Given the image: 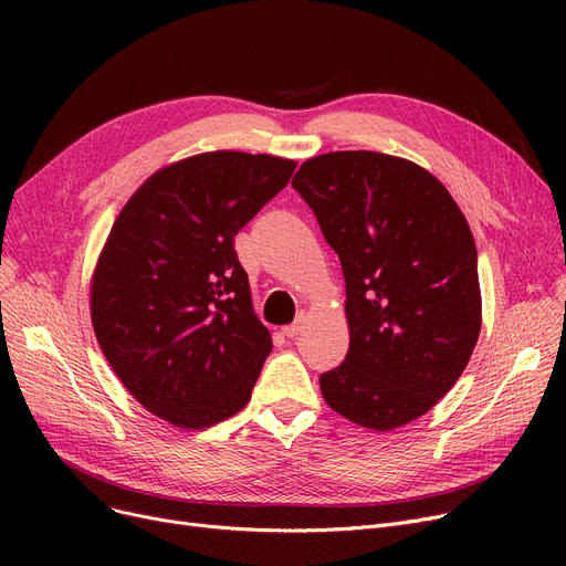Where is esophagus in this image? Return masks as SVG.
Masks as SVG:
<instances>
[{
	"instance_id": "34e87169",
	"label": "esophagus",
	"mask_w": 566,
	"mask_h": 566,
	"mask_svg": "<svg viewBox=\"0 0 566 566\" xmlns=\"http://www.w3.org/2000/svg\"><path fill=\"white\" fill-rule=\"evenodd\" d=\"M305 328V316L301 314L298 318H295L291 325H284V328H282V335L284 337H289V339H293V337H298L301 335V331Z\"/></svg>"
}]
</instances>
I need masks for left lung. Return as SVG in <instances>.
Instances as JSON below:
<instances>
[{"instance_id":"left-lung-1","label":"left lung","mask_w":566,"mask_h":566,"mask_svg":"<svg viewBox=\"0 0 566 566\" xmlns=\"http://www.w3.org/2000/svg\"><path fill=\"white\" fill-rule=\"evenodd\" d=\"M291 186L314 211L346 282V360L321 374L342 418L392 431L463 374L482 331L478 248L424 167L378 151L310 158Z\"/></svg>"}]
</instances>
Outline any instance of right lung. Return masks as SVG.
I'll use <instances>...</instances> for the list:
<instances>
[{"label":"right lung","instance_id":"add662e5","mask_svg":"<svg viewBox=\"0 0 566 566\" xmlns=\"http://www.w3.org/2000/svg\"><path fill=\"white\" fill-rule=\"evenodd\" d=\"M295 169L208 151L151 174L114 220L92 275V323L126 390L178 429H206L252 397L271 333L233 250Z\"/></svg>","mask_w":566,"mask_h":566}]
</instances>
